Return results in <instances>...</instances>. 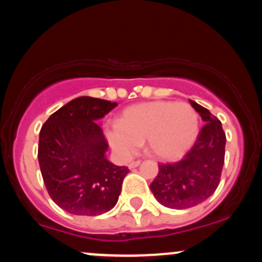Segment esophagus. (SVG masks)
I'll return each mask as SVG.
<instances>
[{
    "label": "esophagus",
    "mask_w": 262,
    "mask_h": 262,
    "mask_svg": "<svg viewBox=\"0 0 262 262\" xmlns=\"http://www.w3.org/2000/svg\"><path fill=\"white\" fill-rule=\"evenodd\" d=\"M139 165H140V161L139 160H137V161H132L130 162V164H129L128 165V167H129V169H135V167H138V166H139Z\"/></svg>",
    "instance_id": "1"
}]
</instances>
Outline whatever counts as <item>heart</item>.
Here are the masks:
<instances>
[{
	"label": "heart",
	"mask_w": 262,
	"mask_h": 262,
	"mask_svg": "<svg viewBox=\"0 0 262 262\" xmlns=\"http://www.w3.org/2000/svg\"><path fill=\"white\" fill-rule=\"evenodd\" d=\"M200 133V117L186 102L154 101L125 108L118 127L107 130L117 154L130 158L145 140L148 151L160 160H173L192 148Z\"/></svg>",
	"instance_id": "1"
}]
</instances>
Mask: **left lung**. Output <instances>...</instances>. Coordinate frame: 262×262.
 Returning <instances> with one entry per match:
<instances>
[{"label": "left lung", "mask_w": 262, "mask_h": 262, "mask_svg": "<svg viewBox=\"0 0 262 262\" xmlns=\"http://www.w3.org/2000/svg\"><path fill=\"white\" fill-rule=\"evenodd\" d=\"M189 103L206 124L185 158L159 165L158 176L150 185L158 202L172 209L191 208L208 200L218 187L224 165L227 138L221 121L194 101Z\"/></svg>", "instance_id": "1"}]
</instances>
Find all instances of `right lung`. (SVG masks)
<instances>
[{"label": "right lung", "mask_w": 262, "mask_h": 262, "mask_svg": "<svg viewBox=\"0 0 262 262\" xmlns=\"http://www.w3.org/2000/svg\"><path fill=\"white\" fill-rule=\"evenodd\" d=\"M116 102L82 96L53 113L39 133L38 160L48 193L61 209L100 215L118 202L125 166L108 161L98 121Z\"/></svg>", "instance_id": "1"}]
</instances>
